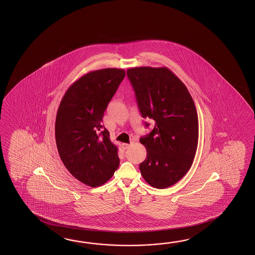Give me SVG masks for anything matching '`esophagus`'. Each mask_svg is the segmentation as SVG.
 Here are the masks:
<instances>
[{
	"label": "esophagus",
	"mask_w": 255,
	"mask_h": 255,
	"mask_svg": "<svg viewBox=\"0 0 255 255\" xmlns=\"http://www.w3.org/2000/svg\"><path fill=\"white\" fill-rule=\"evenodd\" d=\"M131 145H132V143H129V144H128V143H123V144H122V146H123V147H124L125 149L128 148Z\"/></svg>",
	"instance_id": "obj_1"
}]
</instances>
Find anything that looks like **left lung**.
Segmentation results:
<instances>
[{
    "instance_id": "obj_1",
    "label": "left lung",
    "mask_w": 255,
    "mask_h": 255,
    "mask_svg": "<svg viewBox=\"0 0 255 255\" xmlns=\"http://www.w3.org/2000/svg\"><path fill=\"white\" fill-rule=\"evenodd\" d=\"M127 76L141 116L155 121L151 132L139 139L146 148L141 175L154 188H168L184 177L195 157L199 120L193 99L167 67H134Z\"/></svg>"
}]
</instances>
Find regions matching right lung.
Returning a JSON list of instances; mask_svg holds the SVG:
<instances>
[{
    "instance_id": "add662e5",
    "label": "right lung",
    "mask_w": 255,
    "mask_h": 255,
    "mask_svg": "<svg viewBox=\"0 0 255 255\" xmlns=\"http://www.w3.org/2000/svg\"><path fill=\"white\" fill-rule=\"evenodd\" d=\"M125 71H92L65 92L55 120V141L60 158L76 179L98 187L120 166L118 147L103 126L105 110L125 77Z\"/></svg>"
}]
</instances>
